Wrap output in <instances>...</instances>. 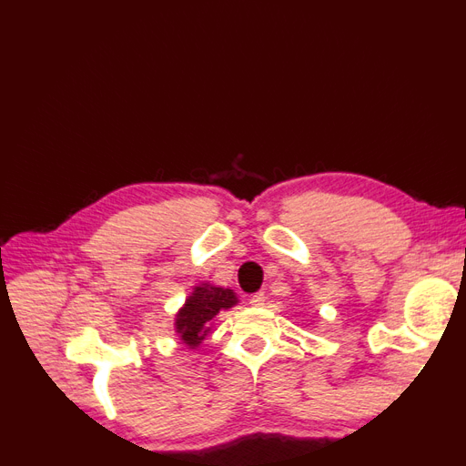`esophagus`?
I'll use <instances>...</instances> for the list:
<instances>
[{"instance_id": "34e87169", "label": "esophagus", "mask_w": 466, "mask_h": 466, "mask_svg": "<svg viewBox=\"0 0 466 466\" xmlns=\"http://www.w3.org/2000/svg\"><path fill=\"white\" fill-rule=\"evenodd\" d=\"M264 300H267V297H264V293L260 290V293H254V295L250 297V305H252V307H262Z\"/></svg>"}]
</instances>
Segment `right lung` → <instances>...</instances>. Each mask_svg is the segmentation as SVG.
Returning <instances> with one entry per match:
<instances>
[{
  "mask_svg": "<svg viewBox=\"0 0 466 466\" xmlns=\"http://www.w3.org/2000/svg\"><path fill=\"white\" fill-rule=\"evenodd\" d=\"M234 305H238V297L232 289L216 287L209 282L194 287L184 307L177 311L176 323H173L181 343L187 345V350L199 348V343L212 331L214 317Z\"/></svg>",
  "mask_w": 466,
  "mask_h": 466,
  "instance_id": "obj_1",
  "label": "right lung"
}]
</instances>
